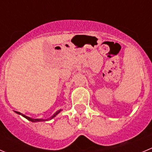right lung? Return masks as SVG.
I'll return each mask as SVG.
<instances>
[{"mask_svg": "<svg viewBox=\"0 0 152 152\" xmlns=\"http://www.w3.org/2000/svg\"><path fill=\"white\" fill-rule=\"evenodd\" d=\"M62 110H62V109L59 110H57V112L55 113H54L53 115H52V116L49 117L48 118H45H45H30V117L27 116V115H24V114L18 112V111H15V113H16L18 114V115H21L23 117H24V118H27V120L30 121V122H46V121L50 120V119H52V118H54V117H55L56 115H57V114L60 113L61 112Z\"/></svg>", "mask_w": 152, "mask_h": 152, "instance_id": "obj_1", "label": "right lung"}]
</instances>
